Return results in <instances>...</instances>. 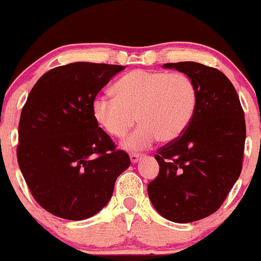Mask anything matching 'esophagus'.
Returning a JSON list of instances; mask_svg holds the SVG:
<instances>
[{
	"mask_svg": "<svg viewBox=\"0 0 261 261\" xmlns=\"http://www.w3.org/2000/svg\"><path fill=\"white\" fill-rule=\"evenodd\" d=\"M129 157H130L132 163H136V162H138L139 160H141L142 154H141V153H130Z\"/></svg>",
	"mask_w": 261,
	"mask_h": 261,
	"instance_id": "esophagus-1",
	"label": "esophagus"
}]
</instances>
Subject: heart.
<instances>
[{
  "label": "heart",
  "mask_w": 261,
  "mask_h": 261,
  "mask_svg": "<svg viewBox=\"0 0 261 261\" xmlns=\"http://www.w3.org/2000/svg\"><path fill=\"white\" fill-rule=\"evenodd\" d=\"M115 96L99 95L93 103L94 119L109 136L122 138L128 149L148 148L158 138L171 142L190 125L197 107V87L185 72L134 70L114 85Z\"/></svg>",
  "instance_id": "1"
}]
</instances>
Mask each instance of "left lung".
<instances>
[{
	"mask_svg": "<svg viewBox=\"0 0 261 261\" xmlns=\"http://www.w3.org/2000/svg\"><path fill=\"white\" fill-rule=\"evenodd\" d=\"M191 76L198 100L187 129L157 150L160 173L149 182L154 208L178 224L221 207L243 170L246 127L238 93L224 72L193 61L165 64Z\"/></svg>",
	"mask_w": 261,
	"mask_h": 261,
	"instance_id": "obj_1",
	"label": "left lung"
}]
</instances>
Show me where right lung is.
<instances>
[{
	"label": "right lung",
	"mask_w": 261,
	"mask_h": 261,
	"mask_svg": "<svg viewBox=\"0 0 261 261\" xmlns=\"http://www.w3.org/2000/svg\"><path fill=\"white\" fill-rule=\"evenodd\" d=\"M124 66L72 63L45 72L18 123L17 162L35 201L66 220H85L112 198L130 166L93 115V103Z\"/></svg>",
	"instance_id": "right-lung-1"
}]
</instances>
